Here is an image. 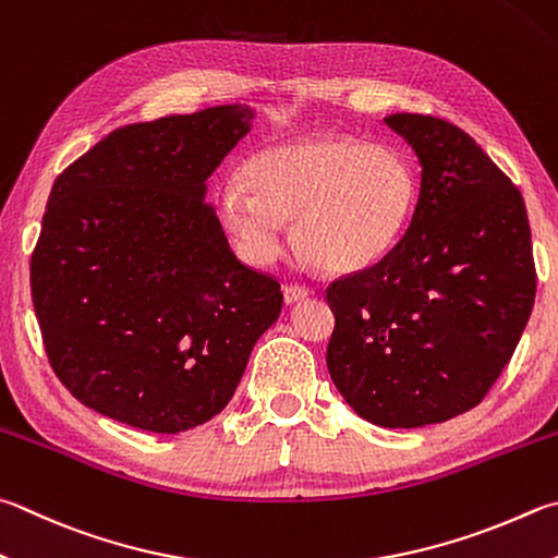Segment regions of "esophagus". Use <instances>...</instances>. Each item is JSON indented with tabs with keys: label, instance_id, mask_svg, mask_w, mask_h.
I'll use <instances>...</instances> for the list:
<instances>
[{
	"label": "esophagus",
	"instance_id": "1",
	"mask_svg": "<svg viewBox=\"0 0 558 558\" xmlns=\"http://www.w3.org/2000/svg\"><path fill=\"white\" fill-rule=\"evenodd\" d=\"M282 295H286L288 305H295V302L310 298L312 290L305 286H298V282H290V286H286V290H282Z\"/></svg>",
	"mask_w": 558,
	"mask_h": 558
}]
</instances>
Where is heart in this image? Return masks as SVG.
Instances as JSON below:
<instances>
[{
	"mask_svg": "<svg viewBox=\"0 0 558 558\" xmlns=\"http://www.w3.org/2000/svg\"><path fill=\"white\" fill-rule=\"evenodd\" d=\"M420 199L412 160L392 146L351 136H307L251 154L239 185L217 192L219 225L236 253L268 266L292 248L327 272L376 266L398 246Z\"/></svg>",
	"mask_w": 558,
	"mask_h": 558,
	"instance_id": "1",
	"label": "heart"
}]
</instances>
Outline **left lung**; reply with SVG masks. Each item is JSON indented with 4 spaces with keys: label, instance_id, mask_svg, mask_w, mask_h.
Listing matches in <instances>:
<instances>
[{
    "label": "left lung",
    "instance_id": "left-lung-1",
    "mask_svg": "<svg viewBox=\"0 0 558 558\" xmlns=\"http://www.w3.org/2000/svg\"><path fill=\"white\" fill-rule=\"evenodd\" d=\"M422 166L404 236L329 282V376L359 417L412 429L475 408L508 366L536 292L520 190L449 121L385 117Z\"/></svg>",
    "mask_w": 558,
    "mask_h": 558
}]
</instances>
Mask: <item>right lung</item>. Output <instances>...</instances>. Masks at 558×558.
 I'll return each instance as SVG.
<instances>
[{
	"mask_svg": "<svg viewBox=\"0 0 558 558\" xmlns=\"http://www.w3.org/2000/svg\"><path fill=\"white\" fill-rule=\"evenodd\" d=\"M221 105L129 124L58 175L32 256L60 383L105 417L178 434L227 408L280 282L231 251L207 178L251 131Z\"/></svg>",
	"mask_w": 558,
	"mask_h": 558,
	"instance_id": "obj_1",
	"label": "right lung"
}]
</instances>
